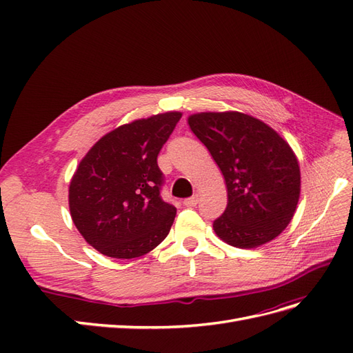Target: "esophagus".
Instances as JSON below:
<instances>
[{
    "instance_id": "obj_1",
    "label": "esophagus",
    "mask_w": 353,
    "mask_h": 353,
    "mask_svg": "<svg viewBox=\"0 0 353 353\" xmlns=\"http://www.w3.org/2000/svg\"><path fill=\"white\" fill-rule=\"evenodd\" d=\"M197 203H199V196L184 199V206H187V208H193L197 205Z\"/></svg>"
}]
</instances>
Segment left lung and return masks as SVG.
I'll use <instances>...</instances> for the list:
<instances>
[{"label": "left lung", "instance_id": "left-lung-1", "mask_svg": "<svg viewBox=\"0 0 353 353\" xmlns=\"http://www.w3.org/2000/svg\"><path fill=\"white\" fill-rule=\"evenodd\" d=\"M188 125L225 178L228 203L213 221L216 236L240 249L280 236L301 196L292 147L272 128L240 112L191 114Z\"/></svg>", "mask_w": 353, "mask_h": 353}]
</instances>
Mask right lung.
Masks as SVG:
<instances>
[{"label": "right lung", "instance_id": "obj_1", "mask_svg": "<svg viewBox=\"0 0 353 353\" xmlns=\"http://www.w3.org/2000/svg\"><path fill=\"white\" fill-rule=\"evenodd\" d=\"M181 116L168 112L122 125L81 160L69 187L70 215L100 253L140 258L166 239L176 209L160 196L165 176L157 154Z\"/></svg>", "mask_w": 353, "mask_h": 353}]
</instances>
